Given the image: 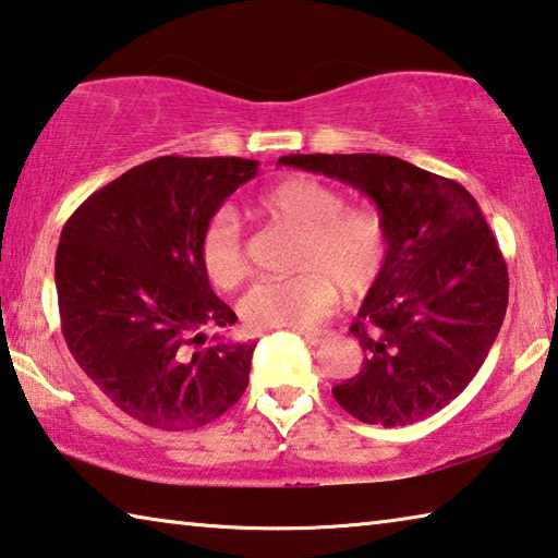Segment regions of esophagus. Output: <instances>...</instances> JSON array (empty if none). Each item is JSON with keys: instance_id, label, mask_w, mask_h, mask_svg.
Returning <instances> with one entry per match:
<instances>
[{"instance_id": "esophagus-1", "label": "esophagus", "mask_w": 558, "mask_h": 558, "mask_svg": "<svg viewBox=\"0 0 558 558\" xmlns=\"http://www.w3.org/2000/svg\"><path fill=\"white\" fill-rule=\"evenodd\" d=\"M302 335V339H305L307 344H313V347H317V344H325L329 337H332V332H327V329H307V332H300Z\"/></svg>"}]
</instances>
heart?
Segmentation results:
<instances>
[{"mask_svg": "<svg viewBox=\"0 0 558 558\" xmlns=\"http://www.w3.org/2000/svg\"><path fill=\"white\" fill-rule=\"evenodd\" d=\"M256 211L300 235L292 256L298 276L263 280L241 300L251 327H317L332 313L339 292L364 298L386 268L389 239L379 216L347 209L335 186L310 177H290L258 196ZM202 268L216 288L233 290L248 278L251 263L239 221L229 211L214 214L199 239Z\"/></svg>", "mask_w": 558, "mask_h": 558, "instance_id": "1", "label": "heart"}]
</instances>
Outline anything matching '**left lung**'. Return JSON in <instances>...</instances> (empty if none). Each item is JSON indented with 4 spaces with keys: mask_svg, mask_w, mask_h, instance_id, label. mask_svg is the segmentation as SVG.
Returning a JSON list of instances; mask_svg holds the SVG:
<instances>
[{
    "mask_svg": "<svg viewBox=\"0 0 558 558\" xmlns=\"http://www.w3.org/2000/svg\"><path fill=\"white\" fill-rule=\"evenodd\" d=\"M278 165L356 186L389 239L381 278L349 327L362 369L335 386L337 403L384 428L440 411L483 366L507 313V263L477 202L389 155H288Z\"/></svg>",
    "mask_w": 558,
    "mask_h": 558,
    "instance_id": "obj_1",
    "label": "left lung"
}]
</instances>
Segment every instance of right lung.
<instances>
[{
  "instance_id": "obj_1",
  "label": "right lung",
  "mask_w": 558,
  "mask_h": 558,
  "mask_svg": "<svg viewBox=\"0 0 558 558\" xmlns=\"http://www.w3.org/2000/svg\"><path fill=\"white\" fill-rule=\"evenodd\" d=\"M256 174V159L157 157L90 194L63 226L56 292L65 344L145 426H206L248 386L256 342L204 332L239 317L211 290L199 239Z\"/></svg>"
}]
</instances>
